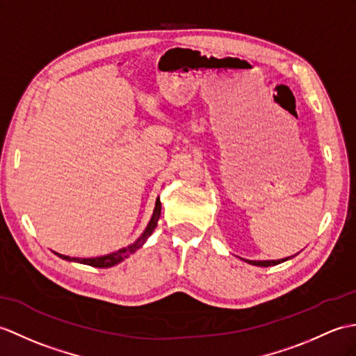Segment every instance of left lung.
Masks as SVG:
<instances>
[{
	"label": "left lung",
	"mask_w": 356,
	"mask_h": 356,
	"mask_svg": "<svg viewBox=\"0 0 356 356\" xmlns=\"http://www.w3.org/2000/svg\"><path fill=\"white\" fill-rule=\"evenodd\" d=\"M296 256V254H294ZM294 256H288V258H284V259H277V261H250V259H243V258H239V259H243L244 262H247V264H250V266H256V267H273V266H277V264H282V262H285V261H288V259H291V258H294Z\"/></svg>",
	"instance_id": "left-lung-1"
}]
</instances>
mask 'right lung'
<instances>
[{
  "mask_svg": "<svg viewBox=\"0 0 356 356\" xmlns=\"http://www.w3.org/2000/svg\"><path fill=\"white\" fill-rule=\"evenodd\" d=\"M161 209H162V206H161V200H159V197H158V198H156L153 216H152L150 221H148V225H147L145 230L143 232V235H140L134 244L124 247V249H120L117 252L109 253V254H104V256H97V258H71V256L60 254V253H56V252L54 253L59 256V258L65 259V261L85 264V266L97 267V268H109V267L117 266V264H120L126 258H129L131 253H135L138 249H140V247H143L147 243V239L150 238V235L153 234V230L156 229V226H158V220L161 217Z\"/></svg>",
  "mask_w": 356,
  "mask_h": 356,
  "instance_id": "obj_1",
  "label": "right lung"
}]
</instances>
